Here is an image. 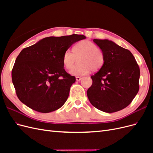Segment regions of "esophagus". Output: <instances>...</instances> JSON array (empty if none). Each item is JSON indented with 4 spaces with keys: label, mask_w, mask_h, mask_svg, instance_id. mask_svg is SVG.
I'll use <instances>...</instances> for the list:
<instances>
[{
    "label": "esophagus",
    "mask_w": 153,
    "mask_h": 153,
    "mask_svg": "<svg viewBox=\"0 0 153 153\" xmlns=\"http://www.w3.org/2000/svg\"><path fill=\"white\" fill-rule=\"evenodd\" d=\"M82 80V78L81 77H80V76H76V81H80Z\"/></svg>",
    "instance_id": "34e87169"
}]
</instances>
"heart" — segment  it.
<instances>
[{
	"label": "heart",
	"instance_id": "heart-1",
	"mask_svg": "<svg viewBox=\"0 0 153 153\" xmlns=\"http://www.w3.org/2000/svg\"><path fill=\"white\" fill-rule=\"evenodd\" d=\"M78 58V64L69 71L72 76H84L91 70L97 71L105 63V54L100 48L89 40L82 41L74 46L73 52L67 50L62 56V63L66 69H71Z\"/></svg>",
	"mask_w": 153,
	"mask_h": 153
}]
</instances>
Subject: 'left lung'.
<instances>
[{
  "label": "left lung",
  "instance_id": "obj_1",
  "mask_svg": "<svg viewBox=\"0 0 153 153\" xmlns=\"http://www.w3.org/2000/svg\"><path fill=\"white\" fill-rule=\"evenodd\" d=\"M105 54L103 67L91 76L87 95L91 103L107 113L126 108L137 94L140 69L130 51L108 39H94Z\"/></svg>",
  "mask_w": 153,
  "mask_h": 153
}]
</instances>
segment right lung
<instances>
[{"label": "right lung", "instance_id": "1", "mask_svg": "<svg viewBox=\"0 0 153 153\" xmlns=\"http://www.w3.org/2000/svg\"><path fill=\"white\" fill-rule=\"evenodd\" d=\"M84 35L47 37L23 49L12 69V81L16 95L31 109L49 113L65 103L70 87L75 82L64 69L65 51Z\"/></svg>", "mask_w": 153, "mask_h": 153}]
</instances>
